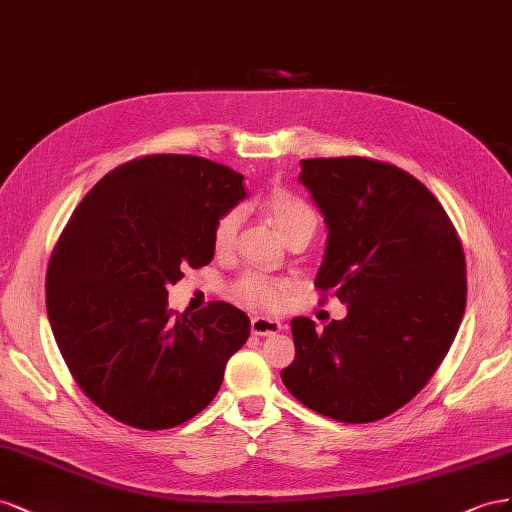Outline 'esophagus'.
<instances>
[{
  "label": "esophagus",
  "instance_id": "1",
  "mask_svg": "<svg viewBox=\"0 0 512 512\" xmlns=\"http://www.w3.org/2000/svg\"><path fill=\"white\" fill-rule=\"evenodd\" d=\"M251 330L257 337H268V334H276L283 330V324L270 317H253L251 319Z\"/></svg>",
  "mask_w": 512,
  "mask_h": 512
}]
</instances>
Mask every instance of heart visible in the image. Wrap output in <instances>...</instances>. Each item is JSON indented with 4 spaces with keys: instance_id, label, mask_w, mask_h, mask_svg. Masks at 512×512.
Instances as JSON below:
<instances>
[{
    "instance_id": "1",
    "label": "heart",
    "mask_w": 512,
    "mask_h": 512,
    "mask_svg": "<svg viewBox=\"0 0 512 512\" xmlns=\"http://www.w3.org/2000/svg\"><path fill=\"white\" fill-rule=\"evenodd\" d=\"M266 210L272 216L285 236L302 225H315V212L304 203L300 197L291 195L287 191H274L266 199ZM240 227V212L227 210L214 225V246L218 251H227V248L236 240V233ZM236 294L242 302L255 309L274 311L281 309L287 294V283L274 276L261 274V272H246L242 279L236 283Z\"/></svg>"
}]
</instances>
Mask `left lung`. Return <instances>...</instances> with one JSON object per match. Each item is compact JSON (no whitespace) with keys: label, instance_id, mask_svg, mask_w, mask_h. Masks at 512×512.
I'll use <instances>...</instances> for the list:
<instances>
[{"label":"left lung","instance_id":"left-lung-1","mask_svg":"<svg viewBox=\"0 0 512 512\" xmlns=\"http://www.w3.org/2000/svg\"><path fill=\"white\" fill-rule=\"evenodd\" d=\"M328 227L315 276L347 304L324 332L291 319L296 358L285 388L339 422H373L425 388L465 311V257L442 203L407 171L379 160H300Z\"/></svg>","mask_w":512,"mask_h":512}]
</instances>
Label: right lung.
Segmentation results:
<instances>
[{
    "label": "right lung",
    "instance_id": "add662e5",
    "mask_svg": "<svg viewBox=\"0 0 512 512\" xmlns=\"http://www.w3.org/2000/svg\"><path fill=\"white\" fill-rule=\"evenodd\" d=\"M246 197L244 175L201 156L152 154L83 197L47 270V313L75 382L135 429L178 427L208 407L251 334L229 302L193 315L167 285L214 257V225Z\"/></svg>",
    "mask_w": 512,
    "mask_h": 512
}]
</instances>
